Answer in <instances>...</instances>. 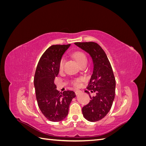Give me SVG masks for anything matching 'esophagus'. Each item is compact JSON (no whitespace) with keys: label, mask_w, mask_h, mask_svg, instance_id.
Instances as JSON below:
<instances>
[{"label":"esophagus","mask_w":146,"mask_h":146,"mask_svg":"<svg viewBox=\"0 0 146 146\" xmlns=\"http://www.w3.org/2000/svg\"><path fill=\"white\" fill-rule=\"evenodd\" d=\"M80 92H81V91H80V90H76V91H75V93H76V95H77V94H80Z\"/></svg>","instance_id":"1"}]
</instances>
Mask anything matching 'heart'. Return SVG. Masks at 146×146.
Returning <instances> with one entry per match:
<instances>
[{
	"instance_id": "heart-1",
	"label": "heart",
	"mask_w": 146,
	"mask_h": 146,
	"mask_svg": "<svg viewBox=\"0 0 146 146\" xmlns=\"http://www.w3.org/2000/svg\"><path fill=\"white\" fill-rule=\"evenodd\" d=\"M73 56L74 57L75 59L77 60L78 64L80 66L82 64H83V63H87V61H88L87 56L85 55V53L82 52V51L75 52L73 54ZM64 63H65L64 58H61L60 61V63H59V68L60 70H62L63 69ZM82 78H76L72 81V84L75 86H79V85H80V83L82 82Z\"/></svg>"
}]
</instances>
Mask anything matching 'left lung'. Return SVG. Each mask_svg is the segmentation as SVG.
<instances>
[{
  "mask_svg": "<svg viewBox=\"0 0 146 146\" xmlns=\"http://www.w3.org/2000/svg\"><path fill=\"white\" fill-rule=\"evenodd\" d=\"M75 44L88 52L93 62V72L87 89L96 93L90 102L82 108L83 115L86 120L96 122L109 112L115 96L116 80L111 64L105 52L94 42H75Z\"/></svg>",
  "mask_w": 146,
  "mask_h": 146,
  "instance_id": "obj_1",
  "label": "left lung"
}]
</instances>
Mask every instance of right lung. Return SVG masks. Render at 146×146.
Returning a JSON list of instances; mask_svg holds the SVG:
<instances>
[{
    "label": "right lung",
    "instance_id": "obj_1",
    "mask_svg": "<svg viewBox=\"0 0 146 146\" xmlns=\"http://www.w3.org/2000/svg\"><path fill=\"white\" fill-rule=\"evenodd\" d=\"M70 44L53 45L39 60L34 77V86L38 107L48 120L59 122L67 116L69 105L76 97L72 91L56 90L54 83L59 73V63Z\"/></svg>",
    "mask_w": 146,
    "mask_h": 146
}]
</instances>
